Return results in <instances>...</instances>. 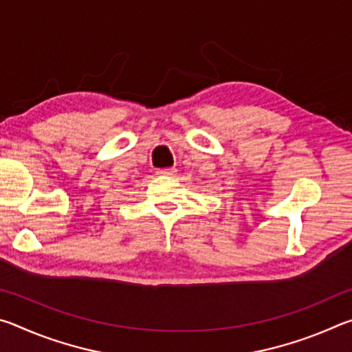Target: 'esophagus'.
<instances>
[{"label":"esophagus","mask_w":352,"mask_h":352,"mask_svg":"<svg viewBox=\"0 0 352 352\" xmlns=\"http://www.w3.org/2000/svg\"><path fill=\"white\" fill-rule=\"evenodd\" d=\"M177 172V169L174 168H166V169H158V174L160 175H174Z\"/></svg>","instance_id":"esophagus-1"}]
</instances>
